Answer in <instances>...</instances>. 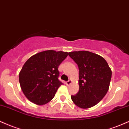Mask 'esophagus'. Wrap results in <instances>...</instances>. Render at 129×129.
I'll return each mask as SVG.
<instances>
[{"instance_id":"esophagus-1","label":"esophagus","mask_w":129,"mask_h":129,"mask_svg":"<svg viewBox=\"0 0 129 129\" xmlns=\"http://www.w3.org/2000/svg\"><path fill=\"white\" fill-rule=\"evenodd\" d=\"M72 83V80H68V81H66V85H67V86H69V85H70V84H71Z\"/></svg>"}]
</instances>
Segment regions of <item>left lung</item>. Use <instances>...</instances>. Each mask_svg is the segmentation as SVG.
<instances>
[{"mask_svg":"<svg viewBox=\"0 0 129 129\" xmlns=\"http://www.w3.org/2000/svg\"><path fill=\"white\" fill-rule=\"evenodd\" d=\"M79 69V91L71 99L82 109L94 106L105 96L109 88L112 71L105 59L86 51L69 52Z\"/></svg>","mask_w":129,"mask_h":129,"instance_id":"1","label":"left lung"}]
</instances>
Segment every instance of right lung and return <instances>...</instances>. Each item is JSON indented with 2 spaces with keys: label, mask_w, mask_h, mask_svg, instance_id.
Returning <instances> with one entry per match:
<instances>
[{
  "label": "right lung",
  "mask_w": 129,
  "mask_h": 129,
  "mask_svg": "<svg viewBox=\"0 0 129 129\" xmlns=\"http://www.w3.org/2000/svg\"><path fill=\"white\" fill-rule=\"evenodd\" d=\"M68 52L48 50L31 56L19 73V83L25 96L37 105L49 103L63 83L58 79L59 65Z\"/></svg>",
  "instance_id": "1"
}]
</instances>
